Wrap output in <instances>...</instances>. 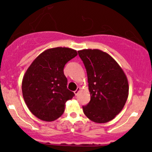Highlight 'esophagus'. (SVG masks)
Returning <instances> with one entry per match:
<instances>
[{
  "label": "esophagus",
  "instance_id": "obj_1",
  "mask_svg": "<svg viewBox=\"0 0 152 152\" xmlns=\"http://www.w3.org/2000/svg\"><path fill=\"white\" fill-rule=\"evenodd\" d=\"M80 90H81V88H80V87H78L77 88H76V90L75 91H74V94H75V95H77V94H78V92L80 91Z\"/></svg>",
  "mask_w": 152,
  "mask_h": 152
}]
</instances>
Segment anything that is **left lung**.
I'll return each mask as SVG.
<instances>
[{
  "instance_id": "1",
  "label": "left lung",
  "mask_w": 152,
  "mask_h": 152,
  "mask_svg": "<svg viewBox=\"0 0 152 152\" xmlns=\"http://www.w3.org/2000/svg\"><path fill=\"white\" fill-rule=\"evenodd\" d=\"M86 69L91 100L84 114L96 123H106L123 109L129 96V83L121 66L99 49L78 51Z\"/></svg>"
}]
</instances>
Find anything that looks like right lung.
Wrapping results in <instances>:
<instances>
[{"label": "right lung", "mask_w": 152, "mask_h": 152, "mask_svg": "<svg viewBox=\"0 0 152 152\" xmlns=\"http://www.w3.org/2000/svg\"><path fill=\"white\" fill-rule=\"evenodd\" d=\"M77 54L76 50L66 47L48 48L38 55L26 71L23 96L31 112L39 119L55 121L64 114L66 102L74 96L67 88L64 68Z\"/></svg>", "instance_id": "1"}]
</instances>
